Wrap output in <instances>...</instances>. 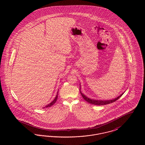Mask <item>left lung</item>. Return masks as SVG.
Instances as JSON below:
<instances>
[{
	"instance_id": "1",
	"label": "left lung",
	"mask_w": 145,
	"mask_h": 145,
	"mask_svg": "<svg viewBox=\"0 0 145 145\" xmlns=\"http://www.w3.org/2000/svg\"><path fill=\"white\" fill-rule=\"evenodd\" d=\"M81 95L82 96L83 98L88 103L92 104H94V105H106V104H108L111 103H113L114 102H115L116 101H117L118 98H120L123 95V94L124 93H122L121 95H120L119 96L117 97L116 98L112 99H110V100H98V99H91L90 98H88V97L86 96L85 95H84L83 93L81 92V91H80Z\"/></svg>"
}]
</instances>
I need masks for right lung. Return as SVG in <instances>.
<instances>
[{"label":"right lung","mask_w":145,"mask_h":145,"mask_svg":"<svg viewBox=\"0 0 145 145\" xmlns=\"http://www.w3.org/2000/svg\"><path fill=\"white\" fill-rule=\"evenodd\" d=\"M57 97H58V91H57V95H56V96L55 97V98H54V99L52 102H50V103L48 104V105H47L46 106H45L44 107H43V108H48V107H50L52 105H53L55 103V102H56V101H57Z\"/></svg>","instance_id":"1"}]
</instances>
